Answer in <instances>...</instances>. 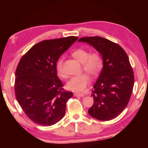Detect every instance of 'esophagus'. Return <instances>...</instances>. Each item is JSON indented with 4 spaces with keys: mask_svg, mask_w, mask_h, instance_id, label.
<instances>
[{
    "mask_svg": "<svg viewBox=\"0 0 148 148\" xmlns=\"http://www.w3.org/2000/svg\"><path fill=\"white\" fill-rule=\"evenodd\" d=\"M74 97H84V94H81V93H74Z\"/></svg>",
    "mask_w": 148,
    "mask_h": 148,
    "instance_id": "34e87169",
    "label": "esophagus"
}]
</instances>
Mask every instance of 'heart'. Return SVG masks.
I'll list each match as a JSON object with an SVG mask.
<instances>
[{"label": "heart", "mask_w": 148, "mask_h": 148, "mask_svg": "<svg viewBox=\"0 0 148 148\" xmlns=\"http://www.w3.org/2000/svg\"><path fill=\"white\" fill-rule=\"evenodd\" d=\"M72 56L79 62L82 63L83 69L87 73L92 76H97L101 71L103 66V61L101 55L98 51L90 53L88 50L85 49H77L72 52ZM63 61L59 59L57 62L56 70L59 76L64 77L63 71ZM90 77L88 75L84 74L80 76L71 77L67 82V89L74 92H82L90 83Z\"/></svg>", "instance_id": "obj_1"}]
</instances>
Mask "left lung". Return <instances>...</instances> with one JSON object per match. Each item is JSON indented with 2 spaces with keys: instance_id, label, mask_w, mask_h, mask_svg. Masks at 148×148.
<instances>
[{
  "instance_id": "left-lung-1",
  "label": "left lung",
  "mask_w": 148,
  "mask_h": 148,
  "mask_svg": "<svg viewBox=\"0 0 148 148\" xmlns=\"http://www.w3.org/2000/svg\"><path fill=\"white\" fill-rule=\"evenodd\" d=\"M78 42L91 45L103 60V67L93 86L94 103L88 113L101 121L111 120L126 108L133 89L134 73L129 57L119 45L102 37H83Z\"/></svg>"
}]
</instances>
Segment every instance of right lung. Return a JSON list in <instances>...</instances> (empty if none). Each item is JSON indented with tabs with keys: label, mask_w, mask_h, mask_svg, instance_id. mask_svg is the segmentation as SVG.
<instances>
[{
	"label": "right lung",
	"mask_w": 148,
	"mask_h": 148,
	"mask_svg": "<svg viewBox=\"0 0 148 148\" xmlns=\"http://www.w3.org/2000/svg\"><path fill=\"white\" fill-rule=\"evenodd\" d=\"M77 36L44 40L22 57L16 71L15 94L25 114L34 123L51 126L64 117L73 95L57 76V62Z\"/></svg>",
	"instance_id": "obj_1"
}]
</instances>
